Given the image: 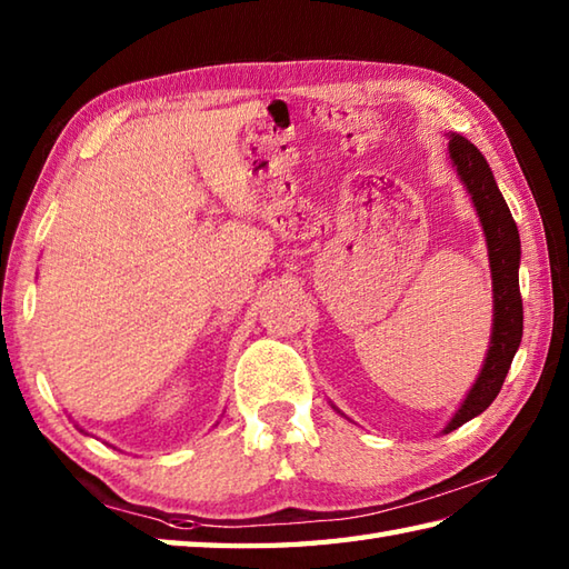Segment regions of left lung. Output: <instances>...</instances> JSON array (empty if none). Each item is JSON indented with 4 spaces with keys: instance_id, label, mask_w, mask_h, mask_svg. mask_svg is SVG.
<instances>
[{
    "instance_id": "obj_1",
    "label": "left lung",
    "mask_w": 569,
    "mask_h": 569,
    "mask_svg": "<svg viewBox=\"0 0 569 569\" xmlns=\"http://www.w3.org/2000/svg\"><path fill=\"white\" fill-rule=\"evenodd\" d=\"M450 156L452 163L457 166L459 178H462V183L469 190L471 202H475L481 227H485L487 234L493 281V330L485 369H481L477 383L471 386L465 403L459 406L445 432L465 426L467 420L485 413L493 403L523 337V300L521 288H518L521 239H518V229L509 204H506L497 180H493L487 159L479 153L475 143L467 141L465 137L452 134Z\"/></svg>"
}]
</instances>
